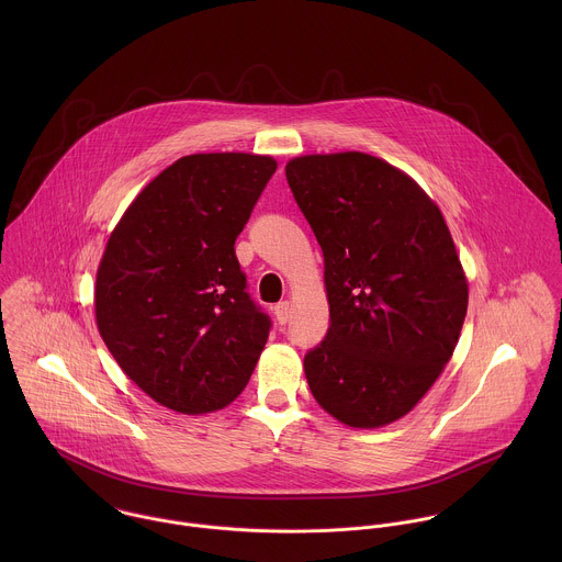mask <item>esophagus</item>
Masks as SVG:
<instances>
[{
    "instance_id": "obj_1",
    "label": "esophagus",
    "mask_w": 562,
    "mask_h": 562,
    "mask_svg": "<svg viewBox=\"0 0 562 562\" xmlns=\"http://www.w3.org/2000/svg\"><path fill=\"white\" fill-rule=\"evenodd\" d=\"M290 314H292V305L288 301L274 305V318L279 324H288L290 322Z\"/></svg>"
}]
</instances>
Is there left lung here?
I'll list each match as a JSON object with an SVG mask.
<instances>
[{"instance_id": "left-lung-1", "label": "left lung", "mask_w": 562, "mask_h": 562, "mask_svg": "<svg viewBox=\"0 0 562 562\" xmlns=\"http://www.w3.org/2000/svg\"><path fill=\"white\" fill-rule=\"evenodd\" d=\"M324 255L330 326L305 355L324 411L355 428L406 415L450 361L468 281L448 225L387 161L348 151L288 161Z\"/></svg>"}]
</instances>
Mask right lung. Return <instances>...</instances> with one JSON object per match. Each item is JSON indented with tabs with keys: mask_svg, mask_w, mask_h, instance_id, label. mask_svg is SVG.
Instances as JSON below:
<instances>
[{
	"mask_svg": "<svg viewBox=\"0 0 562 562\" xmlns=\"http://www.w3.org/2000/svg\"><path fill=\"white\" fill-rule=\"evenodd\" d=\"M277 170L268 156L194 154L136 196L97 270L99 333L156 402L196 415L236 401L272 322L246 292L236 238Z\"/></svg>",
	"mask_w": 562,
	"mask_h": 562,
	"instance_id": "add662e5",
	"label": "right lung"
}]
</instances>
